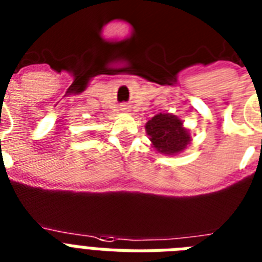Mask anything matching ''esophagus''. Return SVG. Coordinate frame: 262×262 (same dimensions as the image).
Here are the masks:
<instances>
[{
	"instance_id": "1",
	"label": "esophagus",
	"mask_w": 262,
	"mask_h": 262,
	"mask_svg": "<svg viewBox=\"0 0 262 262\" xmlns=\"http://www.w3.org/2000/svg\"><path fill=\"white\" fill-rule=\"evenodd\" d=\"M122 111H130V107H129V106H126V104H123V107H122Z\"/></svg>"
}]
</instances>
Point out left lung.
I'll list each match as a JSON object with an SVG mask.
<instances>
[{"label": "left lung", "instance_id": "obj_1", "mask_svg": "<svg viewBox=\"0 0 262 262\" xmlns=\"http://www.w3.org/2000/svg\"><path fill=\"white\" fill-rule=\"evenodd\" d=\"M152 147L163 155H178L190 144L191 135L183 121L170 113H159L145 123Z\"/></svg>", "mask_w": 262, "mask_h": 262}]
</instances>
